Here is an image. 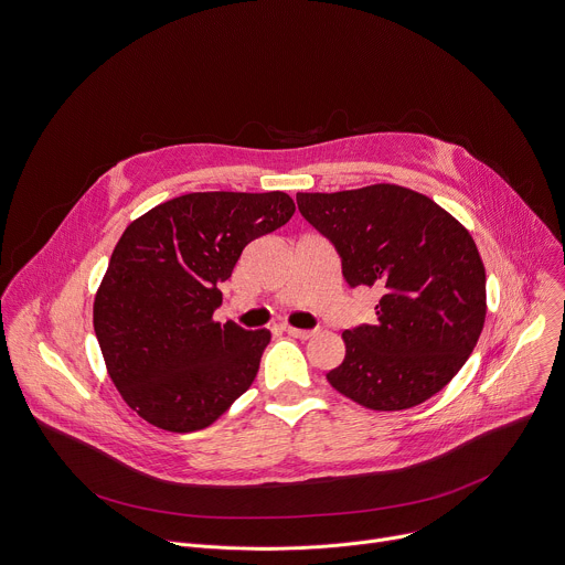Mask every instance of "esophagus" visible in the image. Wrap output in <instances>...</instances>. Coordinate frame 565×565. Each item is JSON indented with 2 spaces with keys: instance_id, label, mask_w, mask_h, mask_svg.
I'll return each mask as SVG.
<instances>
[{
  "instance_id": "34e87169",
  "label": "esophagus",
  "mask_w": 565,
  "mask_h": 565,
  "mask_svg": "<svg viewBox=\"0 0 565 565\" xmlns=\"http://www.w3.org/2000/svg\"><path fill=\"white\" fill-rule=\"evenodd\" d=\"M280 330L287 332L289 337H296V339H309V337H315V330H300V328H291V326H282Z\"/></svg>"
}]
</instances>
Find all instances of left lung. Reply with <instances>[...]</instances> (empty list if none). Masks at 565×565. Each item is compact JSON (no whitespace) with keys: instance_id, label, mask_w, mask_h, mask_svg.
<instances>
[{"instance_id":"8db88e82","label":"left lung","mask_w":565,"mask_h":565,"mask_svg":"<svg viewBox=\"0 0 565 565\" xmlns=\"http://www.w3.org/2000/svg\"><path fill=\"white\" fill-rule=\"evenodd\" d=\"M298 211L339 250L350 287H377V323L345 330L334 391L370 411L440 393L469 359L487 315L484 265L469 231L395 183L298 193Z\"/></svg>"}]
</instances>
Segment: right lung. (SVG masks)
<instances>
[{
	"label": "right lung",
	"instance_id": "1",
	"mask_svg": "<svg viewBox=\"0 0 565 565\" xmlns=\"http://www.w3.org/2000/svg\"><path fill=\"white\" fill-rule=\"evenodd\" d=\"M287 193H188L122 231L94 298L109 377L170 433L211 426L254 384L269 330L213 321L242 248L294 215Z\"/></svg>",
	"mask_w": 565,
	"mask_h": 565
}]
</instances>
